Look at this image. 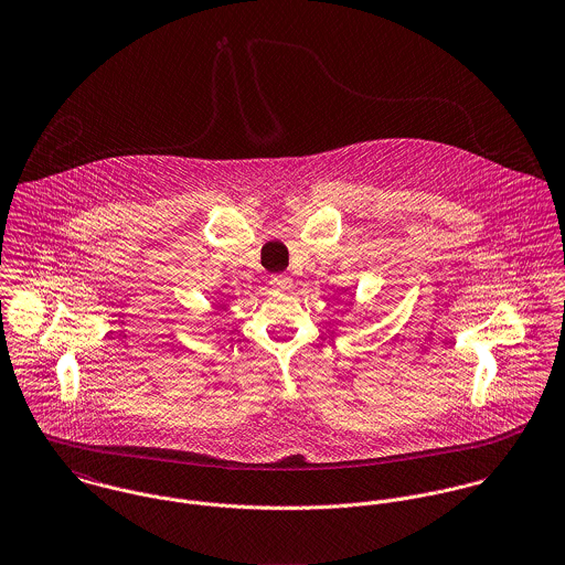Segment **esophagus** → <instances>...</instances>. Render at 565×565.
I'll return each instance as SVG.
<instances>
[{"mask_svg": "<svg viewBox=\"0 0 565 565\" xmlns=\"http://www.w3.org/2000/svg\"><path fill=\"white\" fill-rule=\"evenodd\" d=\"M270 286H273L275 290H279V292H288V290L292 288V279H290L288 275H275V277L270 279Z\"/></svg>", "mask_w": 565, "mask_h": 565, "instance_id": "34e87169", "label": "esophagus"}]
</instances>
